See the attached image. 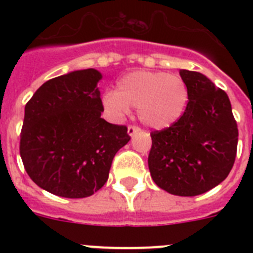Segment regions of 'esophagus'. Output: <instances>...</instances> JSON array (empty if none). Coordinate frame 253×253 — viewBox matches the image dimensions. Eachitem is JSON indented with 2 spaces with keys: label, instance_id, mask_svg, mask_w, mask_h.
Returning a JSON list of instances; mask_svg holds the SVG:
<instances>
[{
  "label": "esophagus",
  "instance_id": "34e87169",
  "mask_svg": "<svg viewBox=\"0 0 253 253\" xmlns=\"http://www.w3.org/2000/svg\"><path fill=\"white\" fill-rule=\"evenodd\" d=\"M138 131H140V128L135 126V125H129L128 126V134L130 137H133L134 134H137Z\"/></svg>",
  "mask_w": 253,
  "mask_h": 253
}]
</instances>
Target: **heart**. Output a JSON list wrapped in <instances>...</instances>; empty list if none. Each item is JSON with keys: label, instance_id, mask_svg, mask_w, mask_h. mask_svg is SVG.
<instances>
[{"label": "heart", "instance_id": "obj_1", "mask_svg": "<svg viewBox=\"0 0 253 253\" xmlns=\"http://www.w3.org/2000/svg\"><path fill=\"white\" fill-rule=\"evenodd\" d=\"M189 102V87L177 75L154 71H135L118 82V90L106 91L102 104L115 120L138 107V116L148 128L162 130L177 123Z\"/></svg>", "mask_w": 253, "mask_h": 253}]
</instances>
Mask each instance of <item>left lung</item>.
<instances>
[{"label":"left lung","mask_w":253,"mask_h":253,"mask_svg":"<svg viewBox=\"0 0 253 253\" xmlns=\"http://www.w3.org/2000/svg\"><path fill=\"white\" fill-rule=\"evenodd\" d=\"M189 102L181 119L151 133V176L172 195L196 196L225 180L234 165L238 129L231 101L209 78L181 69Z\"/></svg>","instance_id":"left-lung-1"}]
</instances>
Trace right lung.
Instances as JSON below:
<instances>
[{
    "mask_svg": "<svg viewBox=\"0 0 253 253\" xmlns=\"http://www.w3.org/2000/svg\"><path fill=\"white\" fill-rule=\"evenodd\" d=\"M93 68L42 84L25 106L20 156L35 184L62 198L91 196L109 177L116 152L130 140L125 125L107 123Z\"/></svg>",
    "mask_w": 253,
    "mask_h": 253,
    "instance_id": "1",
    "label": "right lung"
}]
</instances>
